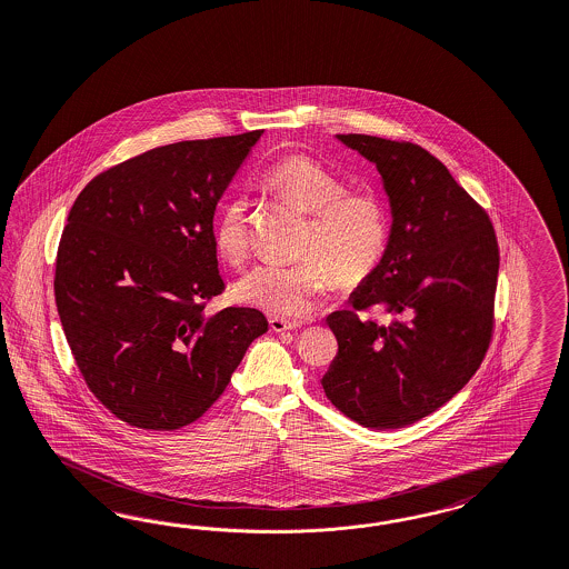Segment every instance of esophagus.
I'll return each instance as SVG.
<instances>
[{"instance_id":"obj_1","label":"esophagus","mask_w":569,"mask_h":569,"mask_svg":"<svg viewBox=\"0 0 569 569\" xmlns=\"http://www.w3.org/2000/svg\"><path fill=\"white\" fill-rule=\"evenodd\" d=\"M269 326L273 331H292V329L302 328L305 323L302 321H288V319H281V317H271Z\"/></svg>"}]
</instances>
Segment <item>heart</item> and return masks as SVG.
Returning <instances> with one entry per match:
<instances>
[{
	"label": "heart",
	"instance_id": "heart-1",
	"mask_svg": "<svg viewBox=\"0 0 569 569\" xmlns=\"http://www.w3.org/2000/svg\"><path fill=\"white\" fill-rule=\"evenodd\" d=\"M264 186L293 207L310 212L293 264H262L241 279V302L271 315L300 319L310 315L336 279L355 286L369 276L386 250L388 208L378 193L346 190V181L310 156H288L264 172ZM219 257L240 267L248 257V204L233 198L214 224Z\"/></svg>",
	"mask_w": 569,
	"mask_h": 569
}]
</instances>
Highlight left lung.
I'll list each match as a JSON object with an SVG mask.
<instances>
[{
	"mask_svg": "<svg viewBox=\"0 0 569 569\" xmlns=\"http://www.w3.org/2000/svg\"><path fill=\"white\" fill-rule=\"evenodd\" d=\"M378 167L392 227L378 267L328 326L338 355L321 379L346 417L397 430L455 397L482 365L495 326L499 243L483 210L421 146L348 133ZM379 306L383 325L362 318Z\"/></svg>",
	"mask_w": 569,
	"mask_h": 569,
	"instance_id": "left-lung-1",
	"label": "left lung"
}]
</instances>
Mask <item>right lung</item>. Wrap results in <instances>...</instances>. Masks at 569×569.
I'll return each instance as SVG.
<instances>
[{"mask_svg":"<svg viewBox=\"0 0 569 569\" xmlns=\"http://www.w3.org/2000/svg\"><path fill=\"white\" fill-rule=\"evenodd\" d=\"M262 131L160 146L100 172L70 208L53 292L87 388L121 421L179 430L221 397L269 323L223 292L214 210Z\"/></svg>","mask_w":569,"mask_h":569,"instance_id":"right-lung-1","label":"right lung"}]
</instances>
